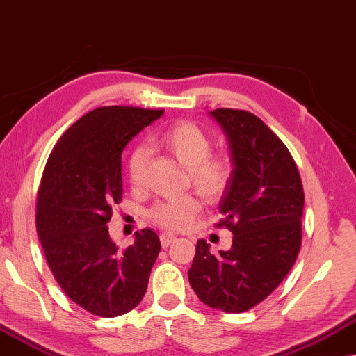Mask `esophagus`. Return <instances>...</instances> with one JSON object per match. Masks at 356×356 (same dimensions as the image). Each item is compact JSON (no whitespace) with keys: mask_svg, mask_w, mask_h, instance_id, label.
I'll use <instances>...</instances> for the list:
<instances>
[{"mask_svg":"<svg viewBox=\"0 0 356 356\" xmlns=\"http://www.w3.org/2000/svg\"><path fill=\"white\" fill-rule=\"evenodd\" d=\"M159 240H161L163 248H168L169 245H171L174 240H176V235H172V234H161V235H159Z\"/></svg>","mask_w":356,"mask_h":356,"instance_id":"34e87169","label":"esophagus"}]
</instances>
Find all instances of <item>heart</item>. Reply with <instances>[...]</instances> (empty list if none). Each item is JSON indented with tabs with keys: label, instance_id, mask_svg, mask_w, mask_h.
Listing matches in <instances>:
<instances>
[{
	"label": "heart",
	"instance_id": "obj_1",
	"mask_svg": "<svg viewBox=\"0 0 356 356\" xmlns=\"http://www.w3.org/2000/svg\"><path fill=\"white\" fill-rule=\"evenodd\" d=\"M154 148L171 154L185 169L187 182L204 202H216L226 193L232 180V163L222 153H211L213 140L198 124L180 121L152 135ZM148 153L138 147L129 154L127 176L134 187H140L147 172ZM200 211L197 198L185 197L159 202L149 211V219L166 230H184Z\"/></svg>",
	"mask_w": 356,
	"mask_h": 356
}]
</instances>
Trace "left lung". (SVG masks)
Segmentation results:
<instances>
[{"instance_id": "1", "label": "left lung", "mask_w": 356, "mask_h": 356, "mask_svg": "<svg viewBox=\"0 0 356 356\" xmlns=\"http://www.w3.org/2000/svg\"><path fill=\"white\" fill-rule=\"evenodd\" d=\"M229 138L234 172L216 227L234 234L213 254L198 240L188 282L204 305L226 313L257 307L292 269L302 245L303 185L292 154L261 119L242 109L211 111Z\"/></svg>"}]
</instances>
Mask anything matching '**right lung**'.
Listing matches in <instances>:
<instances>
[{
  "mask_svg": "<svg viewBox=\"0 0 356 356\" xmlns=\"http://www.w3.org/2000/svg\"><path fill=\"white\" fill-rule=\"evenodd\" d=\"M164 109L102 106L74 122L49 154L37 195V234L64 293L85 312L114 318L142 302L161 242L135 232L126 250L106 224L122 200L121 154Z\"/></svg>",
  "mask_w": 356,
  "mask_h": 356,
  "instance_id": "1",
  "label": "right lung"
}]
</instances>
